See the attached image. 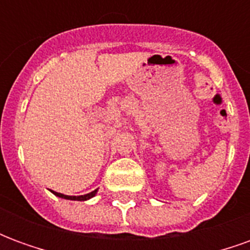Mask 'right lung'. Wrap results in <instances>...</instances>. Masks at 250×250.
Returning <instances> with one entry per match:
<instances>
[{"label": "right lung", "instance_id": "right-lung-1", "mask_svg": "<svg viewBox=\"0 0 250 250\" xmlns=\"http://www.w3.org/2000/svg\"><path fill=\"white\" fill-rule=\"evenodd\" d=\"M52 193L55 194L56 197H60V198H64V199H71V201H87V199L92 198V197H95L96 195V193H98V188L96 190H93V191H91V193L88 194H84V195H65V194H62V193H56V191H53L52 190Z\"/></svg>", "mask_w": 250, "mask_h": 250}]
</instances>
